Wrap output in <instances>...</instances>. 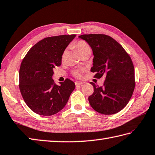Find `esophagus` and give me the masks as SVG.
Segmentation results:
<instances>
[{"label":"esophagus","mask_w":155,"mask_h":155,"mask_svg":"<svg viewBox=\"0 0 155 155\" xmlns=\"http://www.w3.org/2000/svg\"><path fill=\"white\" fill-rule=\"evenodd\" d=\"M75 84H76V87H78L81 86L82 84H83V83H82V82L77 81V82H76V83H75Z\"/></svg>","instance_id":"esophagus-1"}]
</instances>
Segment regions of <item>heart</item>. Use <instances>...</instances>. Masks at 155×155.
<instances>
[{
	"mask_svg": "<svg viewBox=\"0 0 155 155\" xmlns=\"http://www.w3.org/2000/svg\"><path fill=\"white\" fill-rule=\"evenodd\" d=\"M73 47L75 48L76 50L77 51L78 54H79L80 56H81L82 54H83L84 53L87 52H91V47L89 46V45L88 44L86 41H84L83 40H81L77 41V43L73 45ZM66 54V51H64L62 54V59H64L65 58V56ZM74 76L78 78L81 77V71H76L74 72Z\"/></svg>",
	"mask_w": 155,
	"mask_h": 155,
	"instance_id": "b5f03b06",
	"label": "heart"
}]
</instances>
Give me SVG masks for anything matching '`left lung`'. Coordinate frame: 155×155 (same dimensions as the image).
Returning a JSON list of instances; mask_svg holds the SVG:
<instances>
[{"instance_id": "obj_1", "label": "left lung", "mask_w": 155, "mask_h": 155, "mask_svg": "<svg viewBox=\"0 0 155 155\" xmlns=\"http://www.w3.org/2000/svg\"><path fill=\"white\" fill-rule=\"evenodd\" d=\"M91 48L93 67L95 78L104 76V86L91 83L94 92L89 97L93 110L105 115L116 114L126 107L135 87L134 68L130 56L114 39L104 34L82 35Z\"/></svg>"}]
</instances>
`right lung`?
I'll use <instances>...</instances> for the list:
<instances>
[{"mask_svg": "<svg viewBox=\"0 0 155 155\" xmlns=\"http://www.w3.org/2000/svg\"><path fill=\"white\" fill-rule=\"evenodd\" d=\"M76 35L46 38L29 50L21 64L19 89L27 105L41 116H50L64 107L75 88L66 78L60 85L52 79L54 68L62 63V54Z\"/></svg>", "mask_w": 155, "mask_h": 155, "instance_id": "obj_1", "label": "right lung"}]
</instances>
